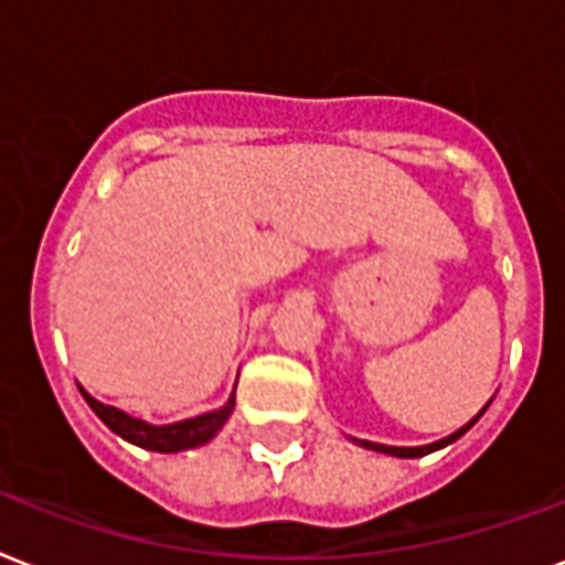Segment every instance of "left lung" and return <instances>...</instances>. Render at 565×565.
I'll list each match as a JSON object with an SVG mask.
<instances>
[{
  "label": "left lung",
  "instance_id": "obj_1",
  "mask_svg": "<svg viewBox=\"0 0 565 565\" xmlns=\"http://www.w3.org/2000/svg\"><path fill=\"white\" fill-rule=\"evenodd\" d=\"M486 412V408H483ZM480 412V415H483ZM480 415L473 417V420H468V424L462 426V429H456L454 436H447L441 438V441H436V445H426V447H387V445H373V441H359L361 447H367V450H379V454H387V456H399V459H415V456H426V454H433V450H438V447H447L450 441H456V438H462L468 429H471L477 420H480Z\"/></svg>",
  "mask_w": 565,
  "mask_h": 565
}]
</instances>
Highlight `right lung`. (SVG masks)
I'll return each mask as SVG.
<instances>
[{"label": "right lung", "instance_id": "obj_1", "mask_svg": "<svg viewBox=\"0 0 565 565\" xmlns=\"http://www.w3.org/2000/svg\"><path fill=\"white\" fill-rule=\"evenodd\" d=\"M82 391V387H79ZM85 403L92 406V412L100 417L103 424L109 426L111 433H118L124 441L129 445H139L145 450H157V454H178V450H189V447H198L210 441V438L222 429L227 417H231V408H234V397L227 399V406L215 408V412H206V415L189 417V420H180V424L171 426H150L139 417H129L127 412H120L115 406H103L92 394L82 391Z\"/></svg>", "mask_w": 565, "mask_h": 565}]
</instances>
